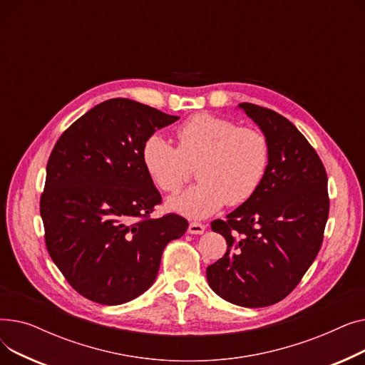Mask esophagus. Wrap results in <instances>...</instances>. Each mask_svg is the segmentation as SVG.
<instances>
[{
	"label": "esophagus",
	"instance_id": "esophagus-1",
	"mask_svg": "<svg viewBox=\"0 0 365 365\" xmlns=\"http://www.w3.org/2000/svg\"><path fill=\"white\" fill-rule=\"evenodd\" d=\"M204 231H205V226L201 223H197V222L189 223V226H187V232L192 235H201V234H204Z\"/></svg>",
	"mask_w": 365,
	"mask_h": 365
}]
</instances>
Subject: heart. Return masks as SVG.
<instances>
[{
    "label": "heart",
    "mask_w": 365,
    "mask_h": 365,
    "mask_svg": "<svg viewBox=\"0 0 365 365\" xmlns=\"http://www.w3.org/2000/svg\"><path fill=\"white\" fill-rule=\"evenodd\" d=\"M178 148L153 134L142 148V163L164 192H178L195 167L200 180L168 207L187 219H205L227 202L241 205L263 182L271 149L264 134L234 121L197 113L176 128Z\"/></svg>",
    "instance_id": "b5f03b06"
}]
</instances>
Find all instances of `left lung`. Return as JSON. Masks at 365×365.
Segmentation results:
<instances>
[{
    "label": "left lung",
    "instance_id": "left-lung-1",
    "mask_svg": "<svg viewBox=\"0 0 365 365\" xmlns=\"http://www.w3.org/2000/svg\"><path fill=\"white\" fill-rule=\"evenodd\" d=\"M238 109L267 139L269 165L256 194L212 223L227 250L207 267V281L226 302L264 308L296 289L319 252L330 208L327 173L282 115L253 103Z\"/></svg>",
    "mask_w": 365,
    "mask_h": 365
}]
</instances>
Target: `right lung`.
Instances as JSON below:
<instances>
[{"mask_svg":"<svg viewBox=\"0 0 365 365\" xmlns=\"http://www.w3.org/2000/svg\"><path fill=\"white\" fill-rule=\"evenodd\" d=\"M179 117L130 99H109L76 120L47 163L40 212L46 245L66 281L101 304L139 297L155 281L161 256L180 238L179 215L150 219L161 195L142 148Z\"/></svg>","mask_w":365,"mask_h":365,"instance_id":"obj_1","label":"right lung"}]
</instances>
